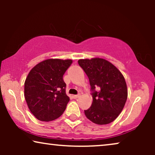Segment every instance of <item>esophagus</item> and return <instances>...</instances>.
<instances>
[{"mask_svg":"<svg viewBox=\"0 0 155 155\" xmlns=\"http://www.w3.org/2000/svg\"><path fill=\"white\" fill-rule=\"evenodd\" d=\"M73 99H78V98H79V97H80V94H78V95H73Z\"/></svg>","mask_w":155,"mask_h":155,"instance_id":"1","label":"esophagus"}]
</instances>
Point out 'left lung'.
<instances>
[{"label":"left lung","instance_id":"1","mask_svg":"<svg viewBox=\"0 0 155 155\" xmlns=\"http://www.w3.org/2000/svg\"><path fill=\"white\" fill-rule=\"evenodd\" d=\"M78 63L87 75L93 92L92 106L84 111L86 117L97 125L110 124L122 111L128 97L124 75L104 58L80 59Z\"/></svg>","mask_w":155,"mask_h":155}]
</instances>
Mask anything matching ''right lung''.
<instances>
[{
  "label": "right lung",
  "instance_id": "1",
  "mask_svg": "<svg viewBox=\"0 0 155 155\" xmlns=\"http://www.w3.org/2000/svg\"><path fill=\"white\" fill-rule=\"evenodd\" d=\"M71 59L49 58L32 68L25 82V98L31 114L41 121L62 115L70 100L63 76Z\"/></svg>",
  "mask_w": 155,
  "mask_h": 155
}]
</instances>
